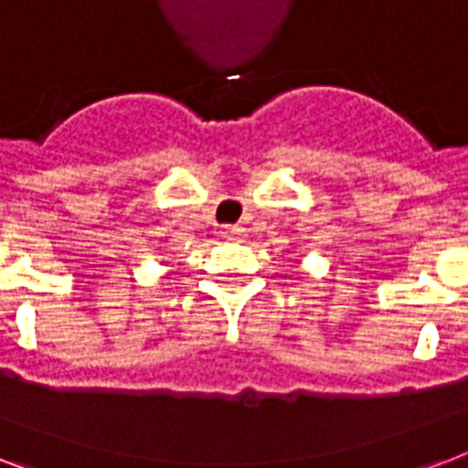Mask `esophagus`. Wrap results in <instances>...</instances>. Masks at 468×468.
<instances>
[{"instance_id": "1", "label": "esophagus", "mask_w": 468, "mask_h": 468, "mask_svg": "<svg viewBox=\"0 0 468 468\" xmlns=\"http://www.w3.org/2000/svg\"><path fill=\"white\" fill-rule=\"evenodd\" d=\"M220 235L226 238V240H233V242H242L245 240V228L242 226H226L223 230H220Z\"/></svg>"}]
</instances>
